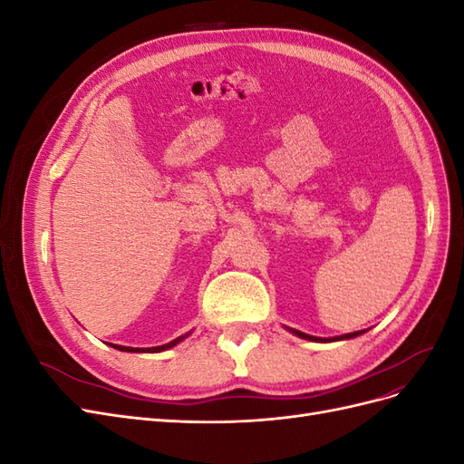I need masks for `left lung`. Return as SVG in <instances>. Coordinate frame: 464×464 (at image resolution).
I'll return each mask as SVG.
<instances>
[{
    "mask_svg": "<svg viewBox=\"0 0 464 464\" xmlns=\"http://www.w3.org/2000/svg\"><path fill=\"white\" fill-rule=\"evenodd\" d=\"M286 331H290L292 334L300 336V339L304 341H312V343H334V341H348V339H354V336H360L366 331H354V333H348V334H341V336H331V339H321V336H314V334H305L302 331H296V329H290V327H285Z\"/></svg>",
    "mask_w": 464,
    "mask_h": 464,
    "instance_id": "obj_1",
    "label": "left lung"
}]
</instances>
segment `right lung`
I'll return each mask as SVG.
<instances>
[{"label":"right lung","mask_w":464,"mask_h":464,"mask_svg":"<svg viewBox=\"0 0 464 464\" xmlns=\"http://www.w3.org/2000/svg\"><path fill=\"white\" fill-rule=\"evenodd\" d=\"M189 334H191V331H189V333H186V334L178 336V339H174V341H170V343L162 344V346H152V348H133V346H120V344H111V343H110V346H111V348H116V350H121V353H162V350L174 348L176 344H179L181 341L188 339Z\"/></svg>","instance_id":"add662e5"}]
</instances>
